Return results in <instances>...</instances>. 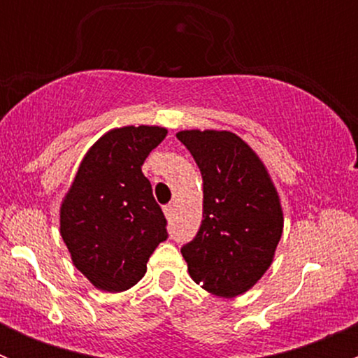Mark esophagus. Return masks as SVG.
I'll return each mask as SVG.
<instances>
[{"label":"esophagus","instance_id":"obj_1","mask_svg":"<svg viewBox=\"0 0 358 358\" xmlns=\"http://www.w3.org/2000/svg\"><path fill=\"white\" fill-rule=\"evenodd\" d=\"M162 211H164L166 218H168V220H171V218H173V215H175V209H173V204L164 206V208H162Z\"/></svg>","mask_w":358,"mask_h":358}]
</instances>
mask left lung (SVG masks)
I'll return each instance as SVG.
<instances>
[{
  "mask_svg": "<svg viewBox=\"0 0 358 358\" xmlns=\"http://www.w3.org/2000/svg\"><path fill=\"white\" fill-rule=\"evenodd\" d=\"M176 138L202 175V222L182 248L194 282L211 294L236 298L272 265L282 236V208L255 150L230 131L185 129Z\"/></svg>",
  "mask_w": 358,
  "mask_h": 358,
  "instance_id": "left-lung-1",
  "label": "left lung"
}]
</instances>
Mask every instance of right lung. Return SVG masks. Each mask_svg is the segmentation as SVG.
Returning <instances> with one entry per match:
<instances>
[{"mask_svg": "<svg viewBox=\"0 0 358 358\" xmlns=\"http://www.w3.org/2000/svg\"><path fill=\"white\" fill-rule=\"evenodd\" d=\"M166 133L161 126L107 131L86 152L64 197L62 239L76 268L99 289L135 286L154 249L168 239V222L142 173Z\"/></svg>", "mask_w": 358, "mask_h": 358, "instance_id": "add662e5", "label": "right lung"}]
</instances>
